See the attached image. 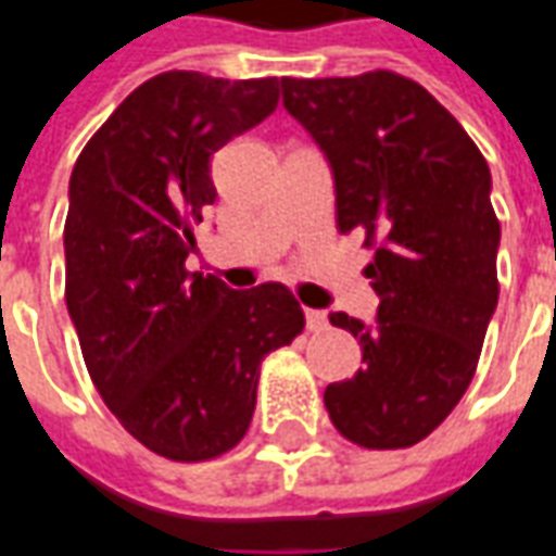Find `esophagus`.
I'll list each match as a JSON object with an SVG mask.
<instances>
[{"instance_id":"esophagus-1","label":"esophagus","mask_w":556,"mask_h":556,"mask_svg":"<svg viewBox=\"0 0 556 556\" xmlns=\"http://www.w3.org/2000/svg\"><path fill=\"white\" fill-rule=\"evenodd\" d=\"M304 318H306V328H309V331H321V328L328 325L325 309H304Z\"/></svg>"}]
</instances>
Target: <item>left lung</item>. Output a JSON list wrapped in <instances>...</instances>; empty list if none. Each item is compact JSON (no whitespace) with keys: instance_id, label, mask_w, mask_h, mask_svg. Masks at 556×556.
Listing matches in <instances>:
<instances>
[{"instance_id":"8db88e82","label":"left lung","mask_w":556,"mask_h":556,"mask_svg":"<svg viewBox=\"0 0 556 556\" xmlns=\"http://www.w3.org/2000/svg\"><path fill=\"white\" fill-rule=\"evenodd\" d=\"M279 87L331 168L337 228L364 247L379 243L367 265L376 318L331 316L358 337L364 367L325 388V406L345 440L406 448L464 397L494 318L491 168L464 126L409 77H282Z\"/></svg>"}]
</instances>
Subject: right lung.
Returning <instances> with one entry per match:
<instances>
[{
	"label": "right lung",
	"mask_w": 556,
	"mask_h": 556,
	"mask_svg": "<svg viewBox=\"0 0 556 556\" xmlns=\"http://www.w3.org/2000/svg\"><path fill=\"white\" fill-rule=\"evenodd\" d=\"M277 77H150L77 156L65 304L108 409L150 452L211 460L255 413L258 364L304 331L279 282L235 291L189 274L216 201L213 153L277 111Z\"/></svg>",
	"instance_id": "right-lung-1"
}]
</instances>
